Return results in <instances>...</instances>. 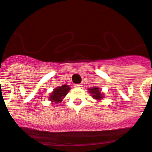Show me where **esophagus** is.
<instances>
[{"instance_id": "34e87169", "label": "esophagus", "mask_w": 152, "mask_h": 152, "mask_svg": "<svg viewBox=\"0 0 152 152\" xmlns=\"http://www.w3.org/2000/svg\"><path fill=\"white\" fill-rule=\"evenodd\" d=\"M75 86V87H78V88H80V87H82V84H76Z\"/></svg>"}]
</instances>
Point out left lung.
<instances>
[{
    "instance_id": "1",
    "label": "left lung",
    "mask_w": 152,
    "mask_h": 152,
    "mask_svg": "<svg viewBox=\"0 0 152 152\" xmlns=\"http://www.w3.org/2000/svg\"><path fill=\"white\" fill-rule=\"evenodd\" d=\"M89 90V93L92 94V96L96 99H101L103 98V94L101 93L100 90L99 89V88H97V87H93L92 88H89L88 89Z\"/></svg>"
}]
</instances>
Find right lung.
I'll use <instances>...</instances> for the list:
<instances>
[{"label":"right lung","mask_w":152,"mask_h":152,"mask_svg":"<svg viewBox=\"0 0 152 152\" xmlns=\"http://www.w3.org/2000/svg\"><path fill=\"white\" fill-rule=\"evenodd\" d=\"M70 88L67 85H64V86L57 87L50 95V96H49L50 99H49L52 102H55L56 104L60 103L62 99L66 96V95L70 90Z\"/></svg>","instance_id":"add662e5"}]
</instances>
